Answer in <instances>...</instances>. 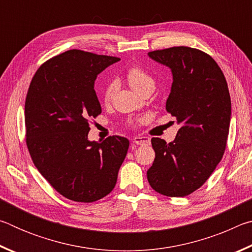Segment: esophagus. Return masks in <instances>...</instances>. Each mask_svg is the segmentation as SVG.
<instances>
[{
	"mask_svg": "<svg viewBox=\"0 0 252 252\" xmlns=\"http://www.w3.org/2000/svg\"><path fill=\"white\" fill-rule=\"evenodd\" d=\"M133 143L139 144V146H146V144L150 143V139L144 135H136L133 138Z\"/></svg>",
	"mask_w": 252,
	"mask_h": 252,
	"instance_id": "34e87169",
	"label": "esophagus"
}]
</instances>
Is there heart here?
<instances>
[{"instance_id": "heart-1", "label": "heart", "mask_w": 252, "mask_h": 252, "mask_svg": "<svg viewBox=\"0 0 252 252\" xmlns=\"http://www.w3.org/2000/svg\"><path fill=\"white\" fill-rule=\"evenodd\" d=\"M126 79L131 85V88L140 94L148 88H155L156 84L153 76L140 66H131L126 72ZM114 89H116V83L114 82H109L105 85L103 91V99L105 102H109L112 99Z\"/></svg>"}]
</instances>
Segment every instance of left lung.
<instances>
[{"label":"left lung","mask_w":252,"mask_h":252,"mask_svg":"<svg viewBox=\"0 0 252 252\" xmlns=\"http://www.w3.org/2000/svg\"><path fill=\"white\" fill-rule=\"evenodd\" d=\"M148 55L171 69L165 109L180 125L172 142L151 139L156 158L148 181L167 197H186L208 180L222 159L231 118L228 84L215 60L200 50L173 46Z\"/></svg>","instance_id":"left-lung-1"}]
</instances>
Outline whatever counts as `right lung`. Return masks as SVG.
I'll use <instances>...</instances> for the list:
<instances>
[{
  "label": "right lung",
  "mask_w": 252,
  "mask_h": 252,
  "mask_svg": "<svg viewBox=\"0 0 252 252\" xmlns=\"http://www.w3.org/2000/svg\"><path fill=\"white\" fill-rule=\"evenodd\" d=\"M119 58L69 50L44 62L25 100L27 146L35 167L60 194L93 202L116 187L129 140L90 141L89 120L101 113L94 81Z\"/></svg>",
  "instance_id": "right-lung-1"
}]
</instances>
